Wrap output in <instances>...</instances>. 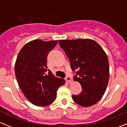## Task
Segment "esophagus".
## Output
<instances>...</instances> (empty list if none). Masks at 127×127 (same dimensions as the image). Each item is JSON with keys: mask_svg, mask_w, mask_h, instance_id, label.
Wrapping results in <instances>:
<instances>
[{"mask_svg": "<svg viewBox=\"0 0 127 127\" xmlns=\"http://www.w3.org/2000/svg\"><path fill=\"white\" fill-rule=\"evenodd\" d=\"M65 80H66V81L68 83H71V82H73V79H72V78H71L69 76H66V78H65Z\"/></svg>", "mask_w": 127, "mask_h": 127, "instance_id": "esophagus-1", "label": "esophagus"}]
</instances>
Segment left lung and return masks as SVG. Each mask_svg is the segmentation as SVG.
<instances>
[{
    "label": "left lung",
    "instance_id": "1",
    "mask_svg": "<svg viewBox=\"0 0 127 127\" xmlns=\"http://www.w3.org/2000/svg\"><path fill=\"white\" fill-rule=\"evenodd\" d=\"M59 44L69 58L73 71L78 69L74 80L79 82L82 92L72 96L81 106H91L103 96L109 80L108 57L96 41L88 39L60 40Z\"/></svg>",
    "mask_w": 127,
    "mask_h": 127
}]
</instances>
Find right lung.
I'll return each mask as SVG.
<instances>
[{
	"label": "right lung",
	"instance_id": "obj_1",
	"mask_svg": "<svg viewBox=\"0 0 127 127\" xmlns=\"http://www.w3.org/2000/svg\"><path fill=\"white\" fill-rule=\"evenodd\" d=\"M58 41L35 39L20 51L15 64L19 86L27 99L39 106L49 105L56 98L58 88L65 83L47 69V57Z\"/></svg>",
	"mask_w": 127,
	"mask_h": 127
}]
</instances>
